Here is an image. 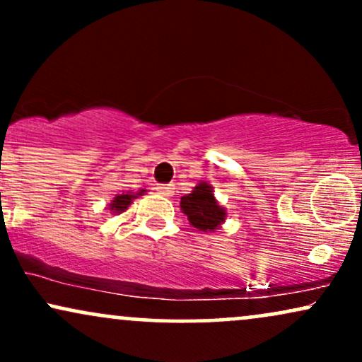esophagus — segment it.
Listing matches in <instances>:
<instances>
[{"mask_svg": "<svg viewBox=\"0 0 362 362\" xmlns=\"http://www.w3.org/2000/svg\"><path fill=\"white\" fill-rule=\"evenodd\" d=\"M158 192L161 195H172L173 194V185L168 184V185H160L158 187Z\"/></svg>", "mask_w": 362, "mask_h": 362, "instance_id": "esophagus-1", "label": "esophagus"}]
</instances>
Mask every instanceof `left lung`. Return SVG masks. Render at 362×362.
Masks as SVG:
<instances>
[{
	"mask_svg": "<svg viewBox=\"0 0 362 362\" xmlns=\"http://www.w3.org/2000/svg\"><path fill=\"white\" fill-rule=\"evenodd\" d=\"M182 211L194 228L201 231H213L224 221V209L216 202L213 189L206 182L199 184L192 194L184 195L180 201Z\"/></svg>",
	"mask_w": 362,
	"mask_h": 362,
	"instance_id": "left-lung-1",
	"label": "left lung"
}]
</instances>
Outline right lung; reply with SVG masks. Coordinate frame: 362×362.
I'll return each mask as SVG.
<instances>
[{
	"instance_id": "1",
	"label": "right lung",
	"mask_w": 362,
	"mask_h": 362,
	"mask_svg": "<svg viewBox=\"0 0 362 362\" xmlns=\"http://www.w3.org/2000/svg\"><path fill=\"white\" fill-rule=\"evenodd\" d=\"M143 192L144 190H141L139 194H143ZM131 201H132V194L115 195L114 201H112V204H110V209H114L115 213H117V211H126L129 204H131Z\"/></svg>"
}]
</instances>
